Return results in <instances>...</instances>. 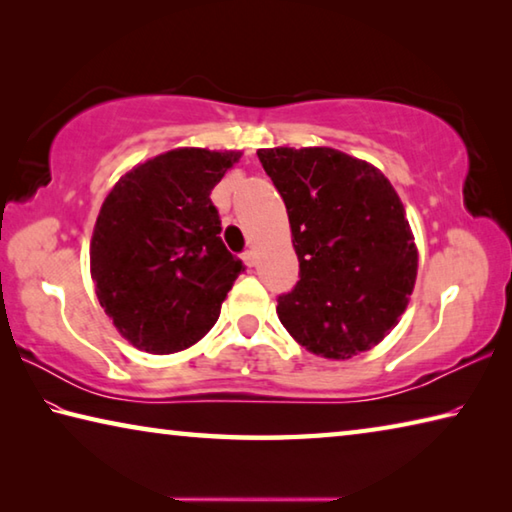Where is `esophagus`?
<instances>
[{
	"instance_id": "1",
	"label": "esophagus",
	"mask_w": 512,
	"mask_h": 512,
	"mask_svg": "<svg viewBox=\"0 0 512 512\" xmlns=\"http://www.w3.org/2000/svg\"><path fill=\"white\" fill-rule=\"evenodd\" d=\"M241 259H244V264H246V266H255V262H257L255 250H246V253L241 255Z\"/></svg>"
}]
</instances>
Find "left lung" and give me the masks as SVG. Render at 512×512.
<instances>
[{"label":"left lung","instance_id":"8db88e82","mask_svg":"<svg viewBox=\"0 0 512 512\" xmlns=\"http://www.w3.org/2000/svg\"><path fill=\"white\" fill-rule=\"evenodd\" d=\"M287 205L300 282L277 298L293 341L325 359L375 348L400 323L418 246L395 187L375 164L329 146L259 149Z\"/></svg>","mask_w":512,"mask_h":512}]
</instances>
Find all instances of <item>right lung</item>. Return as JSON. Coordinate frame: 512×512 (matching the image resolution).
I'll list each match as a JSON object with an SVG mask.
<instances>
[{
  "instance_id": "1",
  "label": "right lung",
  "mask_w": 512,
  "mask_h": 512,
  "mask_svg": "<svg viewBox=\"0 0 512 512\" xmlns=\"http://www.w3.org/2000/svg\"><path fill=\"white\" fill-rule=\"evenodd\" d=\"M241 151L183 146L135 164L103 201L90 241L99 305L149 354L192 348L210 332L241 273L219 237L214 185Z\"/></svg>"
}]
</instances>
